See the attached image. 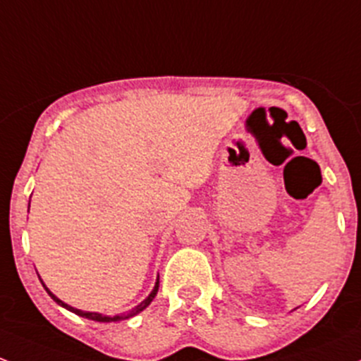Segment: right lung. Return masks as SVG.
<instances>
[{
	"label": "right lung",
	"mask_w": 361,
	"mask_h": 361,
	"mask_svg": "<svg viewBox=\"0 0 361 361\" xmlns=\"http://www.w3.org/2000/svg\"><path fill=\"white\" fill-rule=\"evenodd\" d=\"M41 283H43V280H41ZM43 287H44V290L48 292V294H50V298L53 299V301L56 302V305H60L62 306V308H66V310H69V311H72V313H75V314H79V317H82V318H88V320H94V322H104V324H109V322H119V320H126V318H131V317H135V314H138L140 311H143L147 308V306L150 305L152 301H154V298L155 295H157V290H159V276H157V280H155V286H154V289H152V292L149 295H147L145 299H143L142 302H140L138 306H135V308H133L131 311H128V313H123V314H114V317H109V314H102V313H97V311H82V310H78V308H72L71 305H67V302H63L62 299H59L56 298L55 294H53V292L48 289L47 286H44L43 283Z\"/></svg>",
	"instance_id": "right-lung-1"
}]
</instances>
